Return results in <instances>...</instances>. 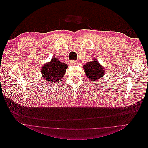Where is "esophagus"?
Wrapping results in <instances>:
<instances>
[{"label":"esophagus","instance_id":"34e87169","mask_svg":"<svg viewBox=\"0 0 148 148\" xmlns=\"http://www.w3.org/2000/svg\"><path fill=\"white\" fill-rule=\"evenodd\" d=\"M70 64L72 65H76V64H77V62L75 61V60H71L70 62Z\"/></svg>","mask_w":148,"mask_h":148}]
</instances>
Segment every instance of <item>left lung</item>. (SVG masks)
<instances>
[{"label":"left lung","instance_id":"obj_1","mask_svg":"<svg viewBox=\"0 0 148 148\" xmlns=\"http://www.w3.org/2000/svg\"><path fill=\"white\" fill-rule=\"evenodd\" d=\"M83 69H84L86 77L90 79L91 82H93L101 78L105 73L104 67L99 64L96 59H94L91 62H88L83 66Z\"/></svg>","mask_w":148,"mask_h":148}]
</instances>
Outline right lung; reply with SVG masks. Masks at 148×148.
Returning <instances> with one entry per match:
<instances>
[{"label":"right lung","instance_id":"right-lung-1","mask_svg":"<svg viewBox=\"0 0 148 148\" xmlns=\"http://www.w3.org/2000/svg\"><path fill=\"white\" fill-rule=\"evenodd\" d=\"M68 67L65 63L61 62L56 57L45 64L41 69L42 78L48 83H54L61 81Z\"/></svg>","mask_w":148,"mask_h":148}]
</instances>
